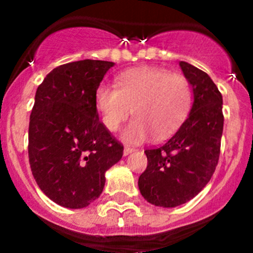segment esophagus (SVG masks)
Listing matches in <instances>:
<instances>
[{"instance_id": "esophagus-1", "label": "esophagus", "mask_w": 253, "mask_h": 253, "mask_svg": "<svg viewBox=\"0 0 253 253\" xmlns=\"http://www.w3.org/2000/svg\"><path fill=\"white\" fill-rule=\"evenodd\" d=\"M134 152V148L133 147H129V145H125V149H124V154L127 155L129 153Z\"/></svg>"}]
</instances>
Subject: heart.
Masks as SVG:
<instances>
[{
	"label": "heart",
	"instance_id": "b5f03b06",
	"mask_svg": "<svg viewBox=\"0 0 253 253\" xmlns=\"http://www.w3.org/2000/svg\"><path fill=\"white\" fill-rule=\"evenodd\" d=\"M94 104L110 132H116L133 109L136 119L125 128L122 138L141 143L154 134L163 139L174 133L191 110L192 89L182 75L145 66L120 75L117 86L99 84Z\"/></svg>",
	"mask_w": 253,
	"mask_h": 253
}]
</instances>
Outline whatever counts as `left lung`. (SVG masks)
Instances as JSON below:
<instances>
[{
  "instance_id": "left-lung-1",
  "label": "left lung",
  "mask_w": 253,
  "mask_h": 253,
  "mask_svg": "<svg viewBox=\"0 0 253 253\" xmlns=\"http://www.w3.org/2000/svg\"><path fill=\"white\" fill-rule=\"evenodd\" d=\"M180 67L193 90L190 115L165 144L144 150L147 169L138 187L152 205L171 208L197 196L218 165L223 134V98L211 77L181 61Z\"/></svg>"
}]
</instances>
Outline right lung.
I'll return each mask as SVG.
<instances>
[{
    "label": "right lung",
    "mask_w": 253,
    "mask_h": 253,
    "mask_svg": "<svg viewBox=\"0 0 253 253\" xmlns=\"http://www.w3.org/2000/svg\"><path fill=\"white\" fill-rule=\"evenodd\" d=\"M114 62L83 60L53 68L38 86L28 155L40 190L57 205L84 208L103 192L124 145L99 121L94 93Z\"/></svg>",
    "instance_id": "right-lung-1"
}]
</instances>
